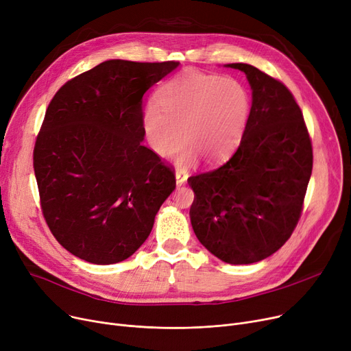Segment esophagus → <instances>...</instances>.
<instances>
[{"label":"esophagus","mask_w":351,"mask_h":351,"mask_svg":"<svg viewBox=\"0 0 351 351\" xmlns=\"http://www.w3.org/2000/svg\"><path fill=\"white\" fill-rule=\"evenodd\" d=\"M175 176H176V183L180 186V185H183V183L186 182V179H188V172L179 169V171H176Z\"/></svg>","instance_id":"1"}]
</instances>
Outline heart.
Masks as SVG:
<instances>
[{
    "instance_id": "b5f03b06",
    "label": "heart",
    "mask_w": 351,
    "mask_h": 351,
    "mask_svg": "<svg viewBox=\"0 0 351 351\" xmlns=\"http://www.w3.org/2000/svg\"><path fill=\"white\" fill-rule=\"evenodd\" d=\"M249 114L250 97L241 82L188 69L159 89L156 104L146 109L143 128L152 149L163 158L173 155L185 139L176 162L186 166L199 154L209 162L229 155Z\"/></svg>"
}]
</instances>
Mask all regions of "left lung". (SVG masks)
<instances>
[{
	"label": "left lung",
	"mask_w": 351,
	"mask_h": 351,
	"mask_svg": "<svg viewBox=\"0 0 351 351\" xmlns=\"http://www.w3.org/2000/svg\"><path fill=\"white\" fill-rule=\"evenodd\" d=\"M252 108L241 145L219 168L191 176V222L199 242L230 265L261 262L278 252L302 216L313 147L289 88L249 64Z\"/></svg>",
	"instance_id": "8db88e82"
}]
</instances>
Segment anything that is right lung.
I'll return each instance as SVG.
<instances>
[{"instance_id":"obj_1","label":"right lung","mask_w":351,"mask_h":351,"mask_svg":"<svg viewBox=\"0 0 351 351\" xmlns=\"http://www.w3.org/2000/svg\"><path fill=\"white\" fill-rule=\"evenodd\" d=\"M178 61H105L51 99L34 146L41 210L58 243L95 265L128 259L175 186L171 165L142 145L143 95Z\"/></svg>"}]
</instances>
